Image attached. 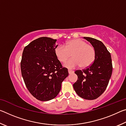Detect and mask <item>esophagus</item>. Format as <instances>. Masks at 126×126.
<instances>
[{
    "label": "esophagus",
    "instance_id": "1",
    "mask_svg": "<svg viewBox=\"0 0 126 126\" xmlns=\"http://www.w3.org/2000/svg\"><path fill=\"white\" fill-rule=\"evenodd\" d=\"M74 73V71H71V70H70V69L68 70V73H69V74H72V73Z\"/></svg>",
    "mask_w": 126,
    "mask_h": 126
}]
</instances>
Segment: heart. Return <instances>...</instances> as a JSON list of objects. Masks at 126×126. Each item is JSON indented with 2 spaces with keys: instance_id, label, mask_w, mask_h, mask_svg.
Here are the masks:
<instances>
[{
  "instance_id": "1",
  "label": "heart",
  "mask_w": 126,
  "mask_h": 126,
  "mask_svg": "<svg viewBox=\"0 0 126 126\" xmlns=\"http://www.w3.org/2000/svg\"><path fill=\"white\" fill-rule=\"evenodd\" d=\"M55 54L62 63L65 62L71 57H73V58L64 64L65 67L71 69L79 66L82 68L88 67L93 63L95 58L94 48L81 39L72 40L67 42L65 47L62 45L57 47L55 49Z\"/></svg>"
}]
</instances>
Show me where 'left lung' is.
Masks as SVG:
<instances>
[{
	"label": "left lung",
	"instance_id": "left-lung-1",
	"mask_svg": "<svg viewBox=\"0 0 126 126\" xmlns=\"http://www.w3.org/2000/svg\"><path fill=\"white\" fill-rule=\"evenodd\" d=\"M95 49V58L93 63L75 73L78 79L73 84L77 94L82 98L93 100L99 97L107 87L112 73L111 55L104 44L91 37H84Z\"/></svg>",
	"mask_w": 126,
	"mask_h": 126
}]
</instances>
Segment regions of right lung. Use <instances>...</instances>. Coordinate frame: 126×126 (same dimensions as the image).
<instances>
[{"label": "right lung", "instance_id": "right-lung-1", "mask_svg": "<svg viewBox=\"0 0 126 126\" xmlns=\"http://www.w3.org/2000/svg\"><path fill=\"white\" fill-rule=\"evenodd\" d=\"M57 39L40 37L23 50L20 63L25 84L33 96L48 101L58 94L62 82L68 76L55 54Z\"/></svg>", "mask_w": 126, "mask_h": 126}]
</instances>
